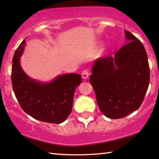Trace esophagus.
<instances>
[{
  "mask_svg": "<svg viewBox=\"0 0 159 159\" xmlns=\"http://www.w3.org/2000/svg\"><path fill=\"white\" fill-rule=\"evenodd\" d=\"M89 75V73L88 70H83V72L81 73V76H82L83 79H88Z\"/></svg>",
  "mask_w": 159,
  "mask_h": 159,
  "instance_id": "obj_1",
  "label": "esophagus"
}]
</instances>
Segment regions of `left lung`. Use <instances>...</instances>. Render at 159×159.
I'll return each instance as SVG.
<instances>
[{"label": "left lung", "mask_w": 159, "mask_h": 159, "mask_svg": "<svg viewBox=\"0 0 159 159\" xmlns=\"http://www.w3.org/2000/svg\"><path fill=\"white\" fill-rule=\"evenodd\" d=\"M125 44L113 56L93 62L90 84L99 109L107 117L119 119L137 110L150 82V68L142 42L125 30Z\"/></svg>", "instance_id": "8db88e82"}]
</instances>
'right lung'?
<instances>
[{"instance_id":"right-lung-1","label":"right lung","mask_w":159,"mask_h":159,"mask_svg":"<svg viewBox=\"0 0 159 159\" xmlns=\"http://www.w3.org/2000/svg\"><path fill=\"white\" fill-rule=\"evenodd\" d=\"M24 40L12 60L13 92L22 109L34 119L48 123L64 122L72 111L73 96L81 83L77 73L59 75L49 82L30 78L22 69L20 60L25 48Z\"/></svg>"}]
</instances>
